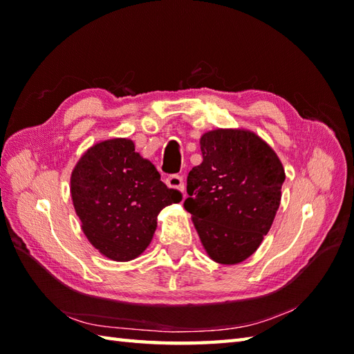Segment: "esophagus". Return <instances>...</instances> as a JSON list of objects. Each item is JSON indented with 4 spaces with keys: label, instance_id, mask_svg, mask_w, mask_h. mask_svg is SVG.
<instances>
[{
    "label": "esophagus",
    "instance_id": "34e87169",
    "mask_svg": "<svg viewBox=\"0 0 354 354\" xmlns=\"http://www.w3.org/2000/svg\"><path fill=\"white\" fill-rule=\"evenodd\" d=\"M167 185L170 189H176L179 192H184V179L179 175H170L167 178Z\"/></svg>",
    "mask_w": 354,
    "mask_h": 354
}]
</instances>
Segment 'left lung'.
<instances>
[{
    "mask_svg": "<svg viewBox=\"0 0 354 354\" xmlns=\"http://www.w3.org/2000/svg\"><path fill=\"white\" fill-rule=\"evenodd\" d=\"M202 162L187 176L184 208L208 257L237 265L257 251L274 222L286 173L257 133L214 129L201 137Z\"/></svg>",
    "mask_w": 354,
    "mask_h": 354,
    "instance_id": "1",
    "label": "left lung"
}]
</instances>
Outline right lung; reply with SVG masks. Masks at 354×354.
<instances>
[{
    "instance_id": "add662e5",
    "label": "right lung",
    "mask_w": 354,
    "mask_h": 354,
    "mask_svg": "<svg viewBox=\"0 0 354 354\" xmlns=\"http://www.w3.org/2000/svg\"><path fill=\"white\" fill-rule=\"evenodd\" d=\"M70 190L89 243L114 261L137 259L152 242L161 209L183 199L127 138L89 147L74 165Z\"/></svg>"
}]
</instances>
